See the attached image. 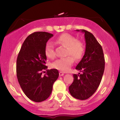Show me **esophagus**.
Instances as JSON below:
<instances>
[{
    "label": "esophagus",
    "instance_id": "esophagus-1",
    "mask_svg": "<svg viewBox=\"0 0 120 120\" xmlns=\"http://www.w3.org/2000/svg\"><path fill=\"white\" fill-rule=\"evenodd\" d=\"M64 75V73L61 72V71H60V72H59V75H60V76H63V75Z\"/></svg>",
    "mask_w": 120,
    "mask_h": 120
}]
</instances>
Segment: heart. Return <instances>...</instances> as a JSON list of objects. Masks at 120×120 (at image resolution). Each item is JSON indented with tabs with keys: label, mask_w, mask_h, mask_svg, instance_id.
Returning <instances> with one entry per match:
<instances>
[{
	"label": "heart",
	"mask_w": 120,
	"mask_h": 120,
	"mask_svg": "<svg viewBox=\"0 0 120 120\" xmlns=\"http://www.w3.org/2000/svg\"><path fill=\"white\" fill-rule=\"evenodd\" d=\"M55 43L67 47L66 55L72 56L75 60L82 59L85 53V47L83 43L77 39L76 37L71 34L68 33L61 34L56 38ZM45 53L46 57L49 59L54 58L55 56L54 46L50 41L47 43L45 46ZM72 57L67 56L57 59L52 63L51 67L61 71H67L73 63L74 60Z\"/></svg>",
	"instance_id": "1"
}]
</instances>
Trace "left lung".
I'll use <instances>...</instances> for the list:
<instances>
[{
    "label": "left lung",
    "instance_id": "8db88e82",
    "mask_svg": "<svg viewBox=\"0 0 120 120\" xmlns=\"http://www.w3.org/2000/svg\"><path fill=\"white\" fill-rule=\"evenodd\" d=\"M85 34L86 49L76 69L82 73L73 74L74 80L69 87L71 95L79 100L91 96L99 86L104 68L105 60L102 47L94 35L85 30H76Z\"/></svg>",
    "mask_w": 120,
    "mask_h": 120
}]
</instances>
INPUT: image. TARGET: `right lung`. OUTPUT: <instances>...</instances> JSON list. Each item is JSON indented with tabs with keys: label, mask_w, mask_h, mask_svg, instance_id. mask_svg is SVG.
Here are the masks:
<instances>
[{
	"label": "right lung",
	"mask_w": 120,
	"mask_h": 120,
	"mask_svg": "<svg viewBox=\"0 0 120 120\" xmlns=\"http://www.w3.org/2000/svg\"><path fill=\"white\" fill-rule=\"evenodd\" d=\"M53 34L38 31L30 34L23 43L18 55L16 72L19 83L26 96L35 102L46 100L59 77L56 69H47L45 49ZM47 71L44 76L42 73Z\"/></svg>",
	"instance_id": "add662e5"
}]
</instances>
